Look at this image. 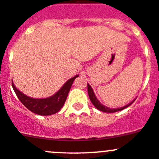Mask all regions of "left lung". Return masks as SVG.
Wrapping results in <instances>:
<instances>
[{
    "label": "left lung",
    "instance_id": "1",
    "mask_svg": "<svg viewBox=\"0 0 159 159\" xmlns=\"http://www.w3.org/2000/svg\"><path fill=\"white\" fill-rule=\"evenodd\" d=\"M88 93H89V98H90L91 102H92V104L94 105V106H95L97 109H98V110L104 112H118V111L123 110V109H124L125 108L128 107L129 106H130V105L135 101V99H136V98H135V99H134L133 101L130 102V103H128V104L126 105V106H123V107L116 108V109H111V108H109L107 107V106H104V105L102 104V103L98 101V99L96 98L95 93H94L93 89H92V88L91 87V85L89 84V83H88Z\"/></svg>",
    "mask_w": 159,
    "mask_h": 159
}]
</instances>
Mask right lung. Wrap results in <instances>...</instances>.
<instances>
[{"label":"right lung","mask_w":159,"mask_h":159,"mask_svg":"<svg viewBox=\"0 0 159 159\" xmlns=\"http://www.w3.org/2000/svg\"><path fill=\"white\" fill-rule=\"evenodd\" d=\"M78 76L79 75H77L67 80L54 95L48 98H35L28 96L15 87L13 81H12V87L18 99L31 112L40 116H50L57 112L63 107L72 84L75 78H78Z\"/></svg>","instance_id":"1"}]
</instances>
